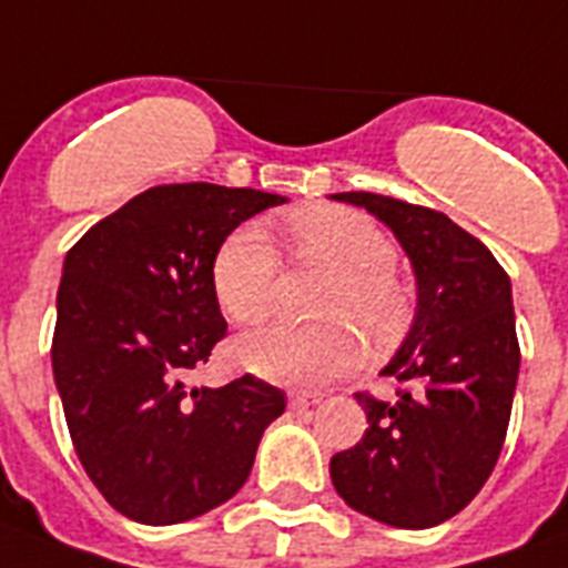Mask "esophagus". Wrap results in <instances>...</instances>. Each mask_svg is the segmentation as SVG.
Masks as SVG:
<instances>
[{
	"mask_svg": "<svg viewBox=\"0 0 568 568\" xmlns=\"http://www.w3.org/2000/svg\"><path fill=\"white\" fill-rule=\"evenodd\" d=\"M321 399H324V394H317V390H292V394H288V405H292V408H308V405H317L321 403Z\"/></svg>",
	"mask_w": 568,
	"mask_h": 568,
	"instance_id": "34e87169",
	"label": "esophagus"
}]
</instances>
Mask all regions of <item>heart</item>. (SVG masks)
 <instances>
[{
  "instance_id": "b5f03b06",
  "label": "heart",
  "mask_w": 568,
  "mask_h": 568,
  "mask_svg": "<svg viewBox=\"0 0 568 568\" xmlns=\"http://www.w3.org/2000/svg\"><path fill=\"white\" fill-rule=\"evenodd\" d=\"M300 262L335 271L317 312L326 324H276L239 341V362L256 376L315 388L349 373L358 362V335L388 347L412 315V297L396 276V247L367 215L341 206H312L288 221ZM280 256L265 230H233L212 260V288L236 324H262L280 294Z\"/></svg>"
}]
</instances>
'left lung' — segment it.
Returning a JSON list of instances; mask_svg holds the SVG:
<instances>
[{
  "instance_id": "obj_1",
  "label": "left lung",
  "mask_w": 568,
  "mask_h": 568,
  "mask_svg": "<svg viewBox=\"0 0 568 568\" xmlns=\"http://www.w3.org/2000/svg\"><path fill=\"white\" fill-rule=\"evenodd\" d=\"M335 201L394 230L417 274V317L382 371L396 399L356 394L367 428L332 455V484L376 523L432 528L476 499L505 446L519 376L510 276L444 212L373 192Z\"/></svg>"
}]
</instances>
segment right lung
Instances as JSON below:
<instances>
[{
	"instance_id": "1",
	"label": "right lung",
	"mask_w": 568,
	"mask_h": 568,
	"mask_svg": "<svg viewBox=\"0 0 568 568\" xmlns=\"http://www.w3.org/2000/svg\"><path fill=\"white\" fill-rule=\"evenodd\" d=\"M283 195L165 183L92 224L67 253L52 371L81 467L110 508L174 525L242 490L285 394L244 373L186 388L227 335L212 288L221 242Z\"/></svg>"
}]
</instances>
